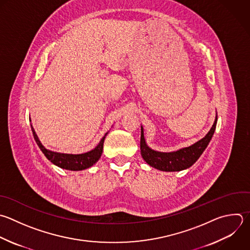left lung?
<instances>
[{
	"label": "left lung",
	"mask_w": 250,
	"mask_h": 250,
	"mask_svg": "<svg viewBox=\"0 0 250 250\" xmlns=\"http://www.w3.org/2000/svg\"><path fill=\"white\" fill-rule=\"evenodd\" d=\"M217 124V113L214 123L204 138L193 145L171 152H161L151 149L146 142L144 128L141 126V154L144 160L151 167L165 172L185 170L193 165L210 143Z\"/></svg>",
	"instance_id": "obj_1"
}]
</instances>
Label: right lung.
Segmentation results:
<instances>
[{"label": "right lung", "mask_w": 250, "mask_h": 250, "mask_svg": "<svg viewBox=\"0 0 250 250\" xmlns=\"http://www.w3.org/2000/svg\"><path fill=\"white\" fill-rule=\"evenodd\" d=\"M31 130L34 136V140L37 143L38 146L42 150V152L45 154V156L55 165L65 169V170H71V171H81L85 170L87 168L92 167L95 163L98 162V160L101 158L103 149H104V142L105 139V136L107 133L103 137L99 145L92 150L81 153V154H70V153H61L57 151L50 150L46 148L42 143L40 142L33 126L31 125Z\"/></svg>", "instance_id": "right-lung-1"}]
</instances>
